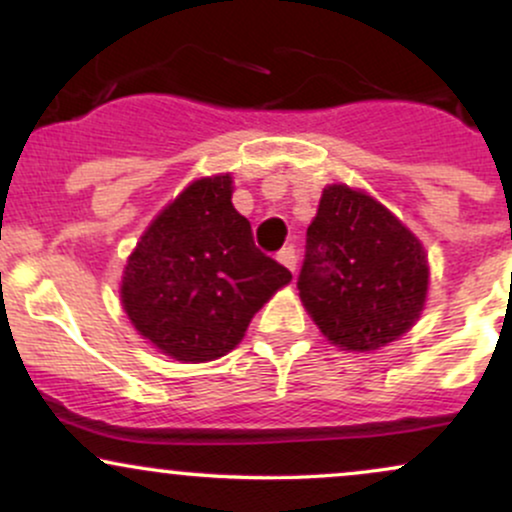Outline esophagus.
Listing matches in <instances>:
<instances>
[{"instance_id":"1","label":"esophagus","mask_w":512,"mask_h":512,"mask_svg":"<svg viewBox=\"0 0 512 512\" xmlns=\"http://www.w3.org/2000/svg\"><path fill=\"white\" fill-rule=\"evenodd\" d=\"M276 260H279L281 264H284V267L289 269L291 274L296 272V267H298V257H296V250H293V248H284V250H279V255H276Z\"/></svg>"}]
</instances>
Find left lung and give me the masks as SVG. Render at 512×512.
<instances>
[{
  "label": "left lung",
  "instance_id": "8db88e82",
  "mask_svg": "<svg viewBox=\"0 0 512 512\" xmlns=\"http://www.w3.org/2000/svg\"><path fill=\"white\" fill-rule=\"evenodd\" d=\"M305 243L298 291L327 342L370 354L416 325L431 276L426 250L378 199L327 185Z\"/></svg>",
  "mask_w": 512,
  "mask_h": 512
}]
</instances>
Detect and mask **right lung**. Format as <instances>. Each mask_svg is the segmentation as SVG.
I'll return each instance as SVG.
<instances>
[{"label": "right lung", "mask_w": 512, "mask_h": 512, "mask_svg": "<svg viewBox=\"0 0 512 512\" xmlns=\"http://www.w3.org/2000/svg\"><path fill=\"white\" fill-rule=\"evenodd\" d=\"M231 173L199 178L149 223L122 272L134 330L182 363L226 356L291 272L252 243Z\"/></svg>", "instance_id": "obj_1"}]
</instances>
